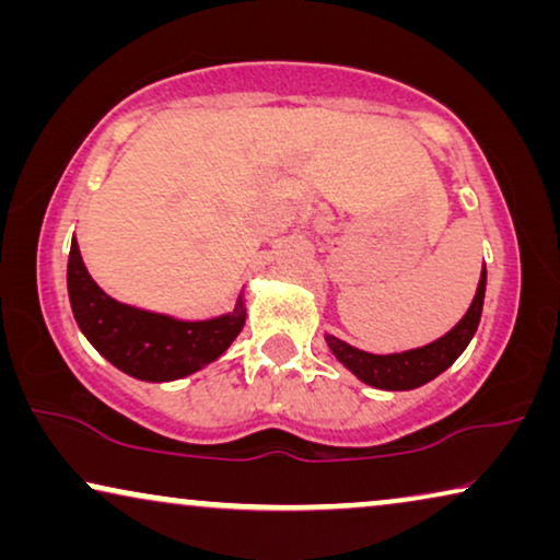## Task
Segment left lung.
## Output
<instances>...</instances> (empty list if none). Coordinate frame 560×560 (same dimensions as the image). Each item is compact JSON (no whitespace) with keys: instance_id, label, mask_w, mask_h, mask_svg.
I'll return each instance as SVG.
<instances>
[{"instance_id":"8db88e82","label":"left lung","mask_w":560,"mask_h":560,"mask_svg":"<svg viewBox=\"0 0 560 560\" xmlns=\"http://www.w3.org/2000/svg\"><path fill=\"white\" fill-rule=\"evenodd\" d=\"M485 288H487V270H481L477 295H474L471 308L466 311V316L451 328L446 336H441L439 341L428 343L423 349L402 351V354H366L349 343L336 339V336H326L328 347L336 354V359L343 366H349L359 380L366 385L380 387V389H416L433 377H439L443 370H448L456 362L458 354L469 347L474 331H477L479 318H481V305H485Z\"/></svg>"}]
</instances>
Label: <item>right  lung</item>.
Returning <instances> with one entry per match:
<instances>
[{
    "mask_svg": "<svg viewBox=\"0 0 560 560\" xmlns=\"http://www.w3.org/2000/svg\"><path fill=\"white\" fill-rule=\"evenodd\" d=\"M68 298L75 324L117 370L137 380L167 382L211 364L244 326V308L211 320H175L117 303L91 280L75 236L68 255Z\"/></svg>",
    "mask_w": 560,
    "mask_h": 560,
    "instance_id": "1",
    "label": "right lung"
}]
</instances>
